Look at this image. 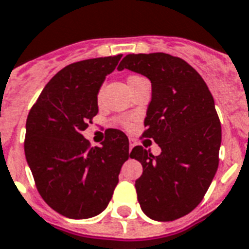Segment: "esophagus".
<instances>
[{
	"mask_svg": "<svg viewBox=\"0 0 249 249\" xmlns=\"http://www.w3.org/2000/svg\"><path fill=\"white\" fill-rule=\"evenodd\" d=\"M136 144H137V142H136V140H135V139H130V152H131V149L134 148Z\"/></svg>",
	"mask_w": 249,
	"mask_h": 249,
	"instance_id": "esophagus-1",
	"label": "esophagus"
}]
</instances>
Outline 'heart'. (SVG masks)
<instances>
[{
  "instance_id": "heart-1",
  "label": "heart",
  "mask_w": 249,
  "mask_h": 249,
  "mask_svg": "<svg viewBox=\"0 0 249 249\" xmlns=\"http://www.w3.org/2000/svg\"><path fill=\"white\" fill-rule=\"evenodd\" d=\"M140 78H144V77H140V75H131L130 78H128V82H134L136 79H140ZM99 99H100V95H99ZM121 123H122L123 126H130V121L127 118L124 119H121Z\"/></svg>"
}]
</instances>
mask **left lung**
I'll use <instances>...</instances> for the list:
<instances>
[{
    "label": "left lung",
    "instance_id": "left-lung-1",
    "mask_svg": "<svg viewBox=\"0 0 249 249\" xmlns=\"http://www.w3.org/2000/svg\"><path fill=\"white\" fill-rule=\"evenodd\" d=\"M118 69L150 79L142 137L162 149L159 156L142 146L131 152L142 164L135 182L137 200L156 221L178 220L200 203L217 171L221 123L212 93L192 65L168 53H130Z\"/></svg>",
    "mask_w": 249,
    "mask_h": 249
}]
</instances>
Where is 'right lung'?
I'll use <instances>...</instances> for the list:
<instances>
[{
	"instance_id": "1",
	"label": "right lung",
	"mask_w": 249,
	"mask_h": 249,
	"mask_svg": "<svg viewBox=\"0 0 249 249\" xmlns=\"http://www.w3.org/2000/svg\"><path fill=\"white\" fill-rule=\"evenodd\" d=\"M122 55L69 64L46 85L29 110L24 152L37 190L53 210L90 218L107 208L128 154V139L109 128L92 148L82 132L99 112L97 93Z\"/></svg>"
}]
</instances>
